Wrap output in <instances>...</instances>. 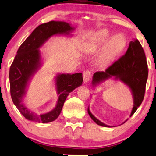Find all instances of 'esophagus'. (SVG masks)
<instances>
[{
    "label": "esophagus",
    "mask_w": 156,
    "mask_h": 156,
    "mask_svg": "<svg viewBox=\"0 0 156 156\" xmlns=\"http://www.w3.org/2000/svg\"><path fill=\"white\" fill-rule=\"evenodd\" d=\"M91 77V72L90 70H86L83 72V81L85 83H88Z\"/></svg>",
    "instance_id": "obj_1"
}]
</instances>
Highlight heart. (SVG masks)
I'll return each mask as SVG.
<instances>
[{"label": "heart", "mask_w": 156, "mask_h": 156, "mask_svg": "<svg viewBox=\"0 0 156 156\" xmlns=\"http://www.w3.org/2000/svg\"><path fill=\"white\" fill-rule=\"evenodd\" d=\"M108 29H103L90 34L83 43L82 50L87 54H95L101 50L99 62L101 66H107L122 52L127 44L126 37L122 33L111 37Z\"/></svg>", "instance_id": "heart-1"}]
</instances>
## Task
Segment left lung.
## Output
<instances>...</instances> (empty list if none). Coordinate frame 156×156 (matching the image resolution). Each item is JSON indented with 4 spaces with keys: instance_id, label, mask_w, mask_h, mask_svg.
I'll return each instance as SVG.
<instances>
[{
    "instance_id": "8db88e82",
    "label": "left lung",
    "mask_w": 156,
    "mask_h": 156,
    "mask_svg": "<svg viewBox=\"0 0 156 156\" xmlns=\"http://www.w3.org/2000/svg\"><path fill=\"white\" fill-rule=\"evenodd\" d=\"M147 76L148 70L145 52L139 41L135 39L131 41L127 51L119 60L104 72L98 71L94 74L92 85L96 86L111 78L121 80L129 88L133 94L134 104L129 116L132 117L143 101ZM88 113L97 125L102 127H110L94 117L90 112L89 107L88 108Z\"/></svg>"
}]
</instances>
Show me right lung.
Masks as SVG:
<instances>
[{
    "mask_svg": "<svg viewBox=\"0 0 156 156\" xmlns=\"http://www.w3.org/2000/svg\"><path fill=\"white\" fill-rule=\"evenodd\" d=\"M65 21H51L38 26L27 37L19 50L9 70L10 90L14 105L27 119L42 123L54 121L59 117L68 94L81 86V73L74 74L59 73L55 77V86L58 100L52 110L45 114H37L22 103L27 94L29 83L35 73L42 66L39 48L54 35H70L74 30Z\"/></svg>",
    "mask_w": 156,
    "mask_h": 156,
    "instance_id": "obj_1",
    "label": "right lung"
}]
</instances>
